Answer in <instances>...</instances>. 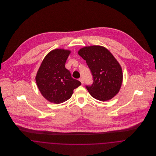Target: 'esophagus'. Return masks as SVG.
I'll return each mask as SVG.
<instances>
[{
    "label": "esophagus",
    "instance_id": "obj_1",
    "mask_svg": "<svg viewBox=\"0 0 156 156\" xmlns=\"http://www.w3.org/2000/svg\"><path fill=\"white\" fill-rule=\"evenodd\" d=\"M79 80L81 82L82 84H83V82H84V79H83V77H81L79 79Z\"/></svg>",
    "mask_w": 156,
    "mask_h": 156
}]
</instances>
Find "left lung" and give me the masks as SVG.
<instances>
[{
	"label": "left lung",
	"mask_w": 156,
	"mask_h": 156,
	"mask_svg": "<svg viewBox=\"0 0 156 156\" xmlns=\"http://www.w3.org/2000/svg\"><path fill=\"white\" fill-rule=\"evenodd\" d=\"M78 53L86 61L92 75V83L86 85L89 94L101 101L111 100L119 92L122 82L118 61L108 49L99 45L83 47Z\"/></svg>",
	"instance_id": "left-lung-1"
}]
</instances>
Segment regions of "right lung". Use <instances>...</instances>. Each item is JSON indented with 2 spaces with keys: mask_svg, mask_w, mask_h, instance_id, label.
<instances>
[{
  "mask_svg": "<svg viewBox=\"0 0 156 156\" xmlns=\"http://www.w3.org/2000/svg\"><path fill=\"white\" fill-rule=\"evenodd\" d=\"M70 51L64 49L51 51L45 57L40 67L36 82L45 98L51 103L59 104L71 97L73 90L81 82L71 77L65 64Z\"/></svg>",
  "mask_w": 156,
  "mask_h": 156,
  "instance_id": "add662e5",
  "label": "right lung"
}]
</instances>
